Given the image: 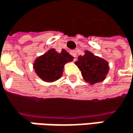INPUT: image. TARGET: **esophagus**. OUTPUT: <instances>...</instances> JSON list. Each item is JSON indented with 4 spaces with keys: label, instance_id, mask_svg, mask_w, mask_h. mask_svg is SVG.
Segmentation results:
<instances>
[{
    "label": "esophagus",
    "instance_id": "34e87169",
    "mask_svg": "<svg viewBox=\"0 0 133 133\" xmlns=\"http://www.w3.org/2000/svg\"><path fill=\"white\" fill-rule=\"evenodd\" d=\"M70 54H71L74 57H76V50H70Z\"/></svg>",
    "mask_w": 133,
    "mask_h": 133
}]
</instances>
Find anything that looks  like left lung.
<instances>
[{"mask_svg": "<svg viewBox=\"0 0 133 133\" xmlns=\"http://www.w3.org/2000/svg\"><path fill=\"white\" fill-rule=\"evenodd\" d=\"M84 53L83 56H79L78 60L75 62L84 80L90 85L103 81L109 70L108 62L89 50Z\"/></svg>", "mask_w": 133, "mask_h": 133, "instance_id": "obj_1", "label": "left lung"}]
</instances>
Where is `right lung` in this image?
<instances>
[{
	"mask_svg": "<svg viewBox=\"0 0 133 133\" xmlns=\"http://www.w3.org/2000/svg\"><path fill=\"white\" fill-rule=\"evenodd\" d=\"M74 59V57L64 49L60 53L56 51L55 49H50L35 59L33 67L42 80L46 83H53L62 76L64 65L72 62Z\"/></svg>",
	"mask_w": 133,
	"mask_h": 133,
	"instance_id": "add662e5",
	"label": "right lung"
}]
</instances>
